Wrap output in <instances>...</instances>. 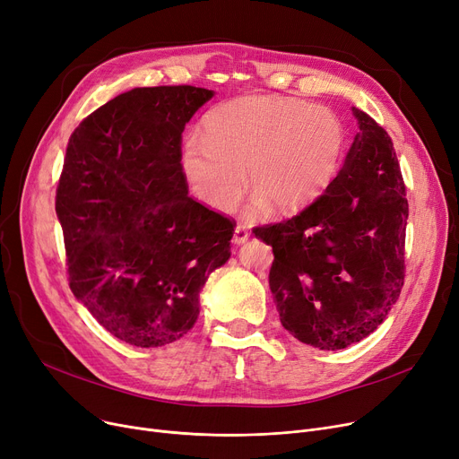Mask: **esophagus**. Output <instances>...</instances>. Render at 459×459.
<instances>
[{
  "instance_id": "34e87169",
  "label": "esophagus",
  "mask_w": 459,
  "mask_h": 459,
  "mask_svg": "<svg viewBox=\"0 0 459 459\" xmlns=\"http://www.w3.org/2000/svg\"><path fill=\"white\" fill-rule=\"evenodd\" d=\"M247 238H249L247 229H246V227H242V225H238V227L234 229L232 244H234V246H242V244H246V242H247Z\"/></svg>"
}]
</instances>
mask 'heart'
<instances>
[{
	"label": "heart",
	"instance_id": "1",
	"mask_svg": "<svg viewBox=\"0 0 459 459\" xmlns=\"http://www.w3.org/2000/svg\"><path fill=\"white\" fill-rule=\"evenodd\" d=\"M348 128L325 106L277 94H246L213 108L203 139L182 144L184 177L203 204L229 212L246 184L247 213H296L316 203L339 175ZM245 173L242 174L241 171Z\"/></svg>",
	"mask_w": 459,
	"mask_h": 459
}]
</instances>
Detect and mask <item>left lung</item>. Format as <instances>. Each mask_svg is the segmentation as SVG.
<instances>
[{"label": "left lung", "instance_id": "left-lung-1", "mask_svg": "<svg viewBox=\"0 0 459 459\" xmlns=\"http://www.w3.org/2000/svg\"><path fill=\"white\" fill-rule=\"evenodd\" d=\"M357 134L342 171L292 220L258 227L273 247L270 288L282 327L336 351L374 333L403 286L407 199L389 134L351 108Z\"/></svg>", "mask_w": 459, "mask_h": 459}]
</instances>
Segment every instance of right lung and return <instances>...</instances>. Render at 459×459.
<instances>
[{"instance_id":"1","label":"right lung","mask_w":459,"mask_h":459,"mask_svg":"<svg viewBox=\"0 0 459 459\" xmlns=\"http://www.w3.org/2000/svg\"><path fill=\"white\" fill-rule=\"evenodd\" d=\"M213 91L135 87L72 132L56 212L70 290L106 331L160 348L195 325L232 221L187 197L182 132Z\"/></svg>"}]
</instances>
